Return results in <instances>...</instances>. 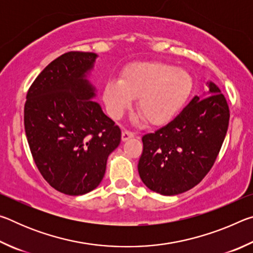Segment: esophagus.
Listing matches in <instances>:
<instances>
[{"label":"esophagus","mask_w":253,"mask_h":253,"mask_svg":"<svg viewBox=\"0 0 253 253\" xmlns=\"http://www.w3.org/2000/svg\"><path fill=\"white\" fill-rule=\"evenodd\" d=\"M134 136H135V132L127 130V129H124L122 132V139L124 140V142H125V140H128L129 138H132Z\"/></svg>","instance_id":"esophagus-1"}]
</instances>
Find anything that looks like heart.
I'll return each mask as SVG.
<instances>
[{
  "label": "heart",
  "mask_w": 253,
  "mask_h": 253,
  "mask_svg": "<svg viewBox=\"0 0 253 253\" xmlns=\"http://www.w3.org/2000/svg\"><path fill=\"white\" fill-rule=\"evenodd\" d=\"M186 70L165 62L135 63L123 72L121 80H110L104 100L113 118H119L137 100V110L149 125L169 122L185 104L192 90Z\"/></svg>",
  "instance_id": "b5f03b06"
}]
</instances>
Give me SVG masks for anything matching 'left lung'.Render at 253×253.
I'll return each mask as SVG.
<instances>
[{
	"mask_svg": "<svg viewBox=\"0 0 253 253\" xmlns=\"http://www.w3.org/2000/svg\"><path fill=\"white\" fill-rule=\"evenodd\" d=\"M210 96H195L168 125L143 136L138 173L162 195L186 192L212 169L225 138L230 110L223 93L209 83Z\"/></svg>",
	"mask_w": 253,
	"mask_h": 253,
	"instance_id": "obj_1",
	"label": "left lung"
}]
</instances>
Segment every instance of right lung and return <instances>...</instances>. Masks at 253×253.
<instances>
[{
    "instance_id": "1",
    "label": "right lung",
    "mask_w": 253,
    "mask_h": 253,
    "mask_svg": "<svg viewBox=\"0 0 253 253\" xmlns=\"http://www.w3.org/2000/svg\"><path fill=\"white\" fill-rule=\"evenodd\" d=\"M96 53L70 51L49 63L33 81L24 105L30 151L55 190L83 195L99 185L107 158L118 147L121 128L92 101L85 79Z\"/></svg>"
}]
</instances>
